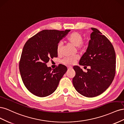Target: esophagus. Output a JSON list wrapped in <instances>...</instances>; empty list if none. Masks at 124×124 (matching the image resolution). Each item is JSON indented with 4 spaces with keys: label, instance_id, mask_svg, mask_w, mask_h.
<instances>
[{
    "label": "esophagus",
    "instance_id": "34e87169",
    "mask_svg": "<svg viewBox=\"0 0 124 124\" xmlns=\"http://www.w3.org/2000/svg\"><path fill=\"white\" fill-rule=\"evenodd\" d=\"M68 67V69H69V70L71 69L72 68V67L71 66H68V67Z\"/></svg>",
    "mask_w": 124,
    "mask_h": 124
}]
</instances>
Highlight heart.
<instances>
[{
  "label": "heart",
  "mask_w": 124,
  "mask_h": 124,
  "mask_svg": "<svg viewBox=\"0 0 124 124\" xmlns=\"http://www.w3.org/2000/svg\"><path fill=\"white\" fill-rule=\"evenodd\" d=\"M67 40L69 42L72 44L74 46L77 47L78 48L80 49H83L84 48V44L82 42L83 41V37L82 35L78 32H73L71 33V34L68 37ZM62 43L59 42L57 46V53L58 55H60L61 53V47H62ZM78 59L77 56H72V57H68L63 59L62 62L64 64L67 65H71L76 62Z\"/></svg>",
  "instance_id": "heart-1"
}]
</instances>
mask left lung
<instances>
[{"instance_id": "obj_1", "label": "left lung", "mask_w": 124, "mask_h": 124, "mask_svg": "<svg viewBox=\"0 0 124 124\" xmlns=\"http://www.w3.org/2000/svg\"><path fill=\"white\" fill-rule=\"evenodd\" d=\"M92 29L87 50L79 62L80 65L89 66L91 68L85 72L80 67L74 66L76 76L72 79L76 91L89 98L99 96L106 91L113 81L116 69L113 45L98 29Z\"/></svg>"}]
</instances>
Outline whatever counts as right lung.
I'll use <instances>...</instances> for the list:
<instances>
[{
	"mask_svg": "<svg viewBox=\"0 0 124 124\" xmlns=\"http://www.w3.org/2000/svg\"><path fill=\"white\" fill-rule=\"evenodd\" d=\"M70 30H43L29 39L25 44L19 63L22 81L35 96H49L57 89L67 68L59 65L54 69L46 66L50 58L57 57L59 41Z\"/></svg>",
	"mask_w": 124,
	"mask_h": 124,
	"instance_id": "obj_1",
	"label": "right lung"
}]
</instances>
